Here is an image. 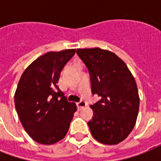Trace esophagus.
I'll return each mask as SVG.
<instances>
[{"instance_id": "1", "label": "esophagus", "mask_w": 161, "mask_h": 161, "mask_svg": "<svg viewBox=\"0 0 161 161\" xmlns=\"http://www.w3.org/2000/svg\"><path fill=\"white\" fill-rule=\"evenodd\" d=\"M86 105H87V103H86L85 101H84V100H82V101L77 103V106L78 109H81L82 108H84V107H85Z\"/></svg>"}]
</instances>
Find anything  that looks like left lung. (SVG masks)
Here are the masks:
<instances>
[{"label": "left lung", "mask_w": 161, "mask_h": 161, "mask_svg": "<svg viewBox=\"0 0 161 161\" xmlns=\"http://www.w3.org/2000/svg\"><path fill=\"white\" fill-rule=\"evenodd\" d=\"M77 54L89 70L92 94L101 97L91 105L94 112L88 121L91 135L103 144H118L130 134L138 115L135 78L126 64L109 51L77 49Z\"/></svg>", "instance_id": "1"}]
</instances>
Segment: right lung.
I'll return each instance as SVG.
<instances>
[{
    "label": "right lung",
    "instance_id": "add662e5",
    "mask_svg": "<svg viewBox=\"0 0 161 161\" xmlns=\"http://www.w3.org/2000/svg\"><path fill=\"white\" fill-rule=\"evenodd\" d=\"M75 49L50 52L34 60L20 77L14 104L20 122L35 142L51 145L66 135L74 103L68 102L58 85L60 73Z\"/></svg>",
    "mask_w": 161,
    "mask_h": 161
}]
</instances>
